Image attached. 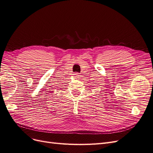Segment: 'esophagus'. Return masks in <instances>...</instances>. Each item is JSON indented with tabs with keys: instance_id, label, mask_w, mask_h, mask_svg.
Instances as JSON below:
<instances>
[{
	"instance_id": "34e87169",
	"label": "esophagus",
	"mask_w": 153,
	"mask_h": 153,
	"mask_svg": "<svg viewBox=\"0 0 153 153\" xmlns=\"http://www.w3.org/2000/svg\"><path fill=\"white\" fill-rule=\"evenodd\" d=\"M74 75H75V76L76 77H79V76H80V73H75V74H74Z\"/></svg>"
}]
</instances>
